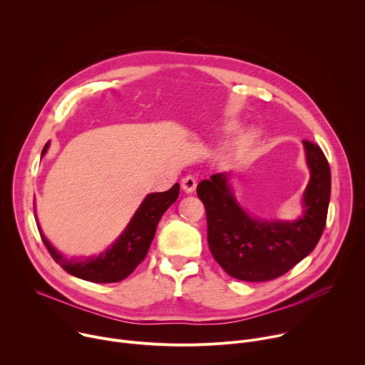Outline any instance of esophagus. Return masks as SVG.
Returning <instances> with one entry per match:
<instances>
[{
  "label": "esophagus",
  "mask_w": 365,
  "mask_h": 365,
  "mask_svg": "<svg viewBox=\"0 0 365 365\" xmlns=\"http://www.w3.org/2000/svg\"><path fill=\"white\" fill-rule=\"evenodd\" d=\"M180 186H182V189H183L185 193H192V192H195V189H196V180H195L193 176H186V178L182 179Z\"/></svg>",
  "instance_id": "obj_1"
}]
</instances>
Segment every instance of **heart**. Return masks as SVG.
I'll use <instances>...</instances> for the list:
<instances>
[{"label":"heart","mask_w":365,"mask_h":365,"mask_svg":"<svg viewBox=\"0 0 365 365\" xmlns=\"http://www.w3.org/2000/svg\"><path fill=\"white\" fill-rule=\"evenodd\" d=\"M240 151H241V147H238V150H235V155H238Z\"/></svg>","instance_id":"obj_1"}]
</instances>
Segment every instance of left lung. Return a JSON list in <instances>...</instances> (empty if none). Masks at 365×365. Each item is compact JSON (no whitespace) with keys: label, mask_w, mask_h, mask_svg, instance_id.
<instances>
[{"label":"left lung","mask_w":365,"mask_h":365,"mask_svg":"<svg viewBox=\"0 0 365 365\" xmlns=\"http://www.w3.org/2000/svg\"><path fill=\"white\" fill-rule=\"evenodd\" d=\"M310 172L300 217L294 221L259 220L238 203L232 172L212 175L197 185L207 221V244L217 263L244 282H267L283 276L317 247L328 215L331 169L324 151L303 140Z\"/></svg>","instance_id":"8db88e82"}]
</instances>
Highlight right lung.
Listing matches in <instances>:
<instances>
[{
  "label": "right lung",
  "instance_id": "obj_1",
  "mask_svg": "<svg viewBox=\"0 0 365 365\" xmlns=\"http://www.w3.org/2000/svg\"><path fill=\"white\" fill-rule=\"evenodd\" d=\"M47 148L48 143L41 151V158ZM179 189V183H175L166 192L148 193L121 235L106 251L98 255L68 258L44 237L38 221H36L37 228L50 255L65 272L92 283H117L130 276L145 258L154 238L155 228H158L163 214L169 210V206L176 202Z\"/></svg>",
  "mask_w": 365,
  "mask_h": 365
}]
</instances>
